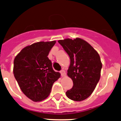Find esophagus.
<instances>
[{
  "instance_id": "1",
  "label": "esophagus",
  "mask_w": 121,
  "mask_h": 121,
  "mask_svg": "<svg viewBox=\"0 0 121 121\" xmlns=\"http://www.w3.org/2000/svg\"><path fill=\"white\" fill-rule=\"evenodd\" d=\"M60 73H61V75L62 77H65V75H66V73H65V71L64 70H62L60 71Z\"/></svg>"
}]
</instances>
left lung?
Segmentation results:
<instances>
[{"label":"left lung","instance_id":"obj_1","mask_svg":"<svg viewBox=\"0 0 121 121\" xmlns=\"http://www.w3.org/2000/svg\"><path fill=\"white\" fill-rule=\"evenodd\" d=\"M58 42L70 59L67 75L73 86L66 95L73 101L84 100L93 92L100 79L102 63L99 54L82 39H65Z\"/></svg>","mask_w":121,"mask_h":121}]
</instances>
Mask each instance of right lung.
I'll use <instances>...</instances> for the list:
<instances>
[{
	"label": "right lung",
	"mask_w": 121,
	"mask_h": 121,
	"mask_svg": "<svg viewBox=\"0 0 121 121\" xmlns=\"http://www.w3.org/2000/svg\"><path fill=\"white\" fill-rule=\"evenodd\" d=\"M55 43V40L34 43L24 48L14 58V77L22 92L32 101L48 97L53 83L60 77L48 57Z\"/></svg>",
	"instance_id": "1"
}]
</instances>
